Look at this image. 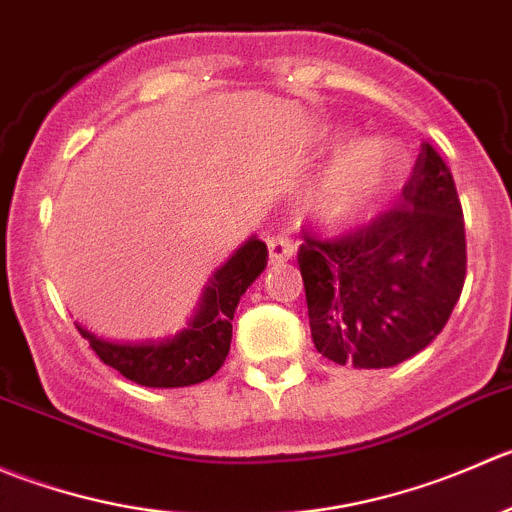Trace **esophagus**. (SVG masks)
<instances>
[{
	"instance_id": "34e87169",
	"label": "esophagus",
	"mask_w": 512,
	"mask_h": 512,
	"mask_svg": "<svg viewBox=\"0 0 512 512\" xmlns=\"http://www.w3.org/2000/svg\"><path fill=\"white\" fill-rule=\"evenodd\" d=\"M296 256V246L288 239L286 234H273L268 236V261L271 263H283L291 261Z\"/></svg>"
}]
</instances>
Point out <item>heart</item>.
I'll use <instances>...</instances> for the list:
<instances>
[{
	"label": "heart",
	"mask_w": 512,
	"mask_h": 512,
	"mask_svg": "<svg viewBox=\"0 0 512 512\" xmlns=\"http://www.w3.org/2000/svg\"><path fill=\"white\" fill-rule=\"evenodd\" d=\"M348 136L346 129L333 131V139ZM403 164L401 149L391 139L368 136L343 146L308 191V206L331 224H346L371 209L388 191Z\"/></svg>",
	"instance_id": "b5f03b06"
}]
</instances>
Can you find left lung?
<instances>
[{"mask_svg": "<svg viewBox=\"0 0 512 512\" xmlns=\"http://www.w3.org/2000/svg\"><path fill=\"white\" fill-rule=\"evenodd\" d=\"M465 226L455 181L421 144L401 206L338 239L298 249L316 351L338 366L391 368L428 346L465 283Z\"/></svg>", "mask_w": 512, "mask_h": 512, "instance_id": "8db88e82", "label": "left lung"}]
</instances>
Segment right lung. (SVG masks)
<instances>
[{
  "label": "right lung",
  "instance_id": "obj_1",
  "mask_svg": "<svg viewBox=\"0 0 512 512\" xmlns=\"http://www.w3.org/2000/svg\"><path fill=\"white\" fill-rule=\"evenodd\" d=\"M266 261L268 249L261 239L251 236L249 241H244L224 266L216 268L201 293L199 308L176 336L159 338V341L119 343L99 338L79 323L77 328L106 366L116 368L121 376L139 386H196L209 381L224 366L231 348L234 311L246 288L261 276Z\"/></svg>",
  "mask_w": 512,
  "mask_h": 512
}]
</instances>
